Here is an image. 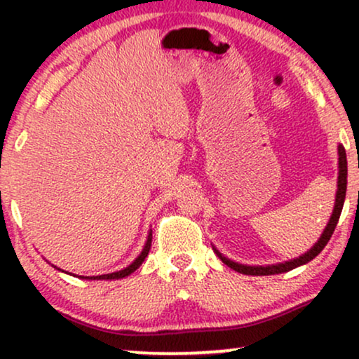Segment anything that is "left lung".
Segmentation results:
<instances>
[{"instance_id": "obj_1", "label": "left lung", "mask_w": 359, "mask_h": 359, "mask_svg": "<svg viewBox=\"0 0 359 359\" xmlns=\"http://www.w3.org/2000/svg\"><path fill=\"white\" fill-rule=\"evenodd\" d=\"M338 191H337V198H335V208H333V214L330 220H328L325 230H323L322 237L318 238V242L313 245V247L309 250L307 253H304L302 257L294 258L291 262L286 263H278V264H269V266H247V264H240L235 263L232 259L225 258L219 250L214 248V252L217 253V257L222 259V263L227 264L229 268L235 269L237 273L242 274H252V276H269V274H279V273H286L291 271V269L301 266V264H306L317 257L318 253L325 248V245L328 243V240L333 235V230H335L338 219H340L341 209H343V203H345V196H346V175H348V168H346V151L341 145H338Z\"/></svg>"}]
</instances>
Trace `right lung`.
<instances>
[{
	"instance_id": "1",
	"label": "right lung",
	"mask_w": 359,
	"mask_h": 359,
	"mask_svg": "<svg viewBox=\"0 0 359 359\" xmlns=\"http://www.w3.org/2000/svg\"><path fill=\"white\" fill-rule=\"evenodd\" d=\"M150 247H151V232L149 233V238H147V243H145L144 250H142V253L134 259V262L129 264V266L121 269V271H116V273H111V274H101V276H91V278L88 276L85 279H121V278L129 276L130 273H134L135 269L139 268L142 263H144V259L147 258V255H149V252H150ZM80 278H83V276H80Z\"/></svg>"
}]
</instances>
